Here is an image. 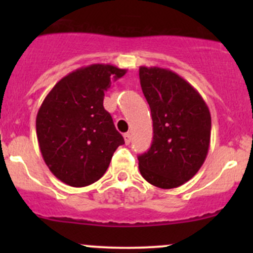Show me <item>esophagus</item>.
I'll return each mask as SVG.
<instances>
[{"label": "esophagus", "mask_w": 253, "mask_h": 253, "mask_svg": "<svg viewBox=\"0 0 253 253\" xmlns=\"http://www.w3.org/2000/svg\"><path fill=\"white\" fill-rule=\"evenodd\" d=\"M124 138H125V143H126V144H129V143H131V134L129 133H125Z\"/></svg>", "instance_id": "obj_1"}]
</instances>
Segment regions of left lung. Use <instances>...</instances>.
<instances>
[{
    "label": "left lung",
    "instance_id": "1",
    "mask_svg": "<svg viewBox=\"0 0 253 253\" xmlns=\"http://www.w3.org/2000/svg\"><path fill=\"white\" fill-rule=\"evenodd\" d=\"M139 79L154 133L148 152L138 157L139 171L157 187H178L205 163L211 143V112L201 94L172 71L141 66Z\"/></svg>",
    "mask_w": 253,
    "mask_h": 253
}]
</instances>
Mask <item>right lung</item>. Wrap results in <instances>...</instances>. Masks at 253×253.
Wrapping results in <instances>:
<instances>
[{
	"label": "right lung",
	"mask_w": 253,
	"mask_h": 253,
	"mask_svg": "<svg viewBox=\"0 0 253 253\" xmlns=\"http://www.w3.org/2000/svg\"><path fill=\"white\" fill-rule=\"evenodd\" d=\"M127 70L94 63L78 68L55 84L37 115V136L45 164L72 187L98 181L114 152L125 144L111 115L104 109L111 81Z\"/></svg>",
	"instance_id": "1"
}]
</instances>
